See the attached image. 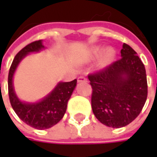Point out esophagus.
<instances>
[{"mask_svg": "<svg viewBox=\"0 0 157 157\" xmlns=\"http://www.w3.org/2000/svg\"><path fill=\"white\" fill-rule=\"evenodd\" d=\"M87 81V79H86V77L85 76H79L78 77V82H86Z\"/></svg>", "mask_w": 157, "mask_h": 157, "instance_id": "esophagus-1", "label": "esophagus"}]
</instances>
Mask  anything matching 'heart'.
I'll use <instances>...</instances> for the list:
<instances>
[{"label": "heart", "instance_id": "heart-1", "mask_svg": "<svg viewBox=\"0 0 157 157\" xmlns=\"http://www.w3.org/2000/svg\"><path fill=\"white\" fill-rule=\"evenodd\" d=\"M102 50L103 49L101 47H95L94 48V49H92L88 52V54L86 55V59L87 60H93L94 58H97L101 54ZM114 56H115V51L113 49H112V48H107L103 52L101 62H102L103 64H107V63H109L110 62L113 61V59L114 58Z\"/></svg>", "mask_w": 157, "mask_h": 157}]
</instances>
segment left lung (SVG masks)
<instances>
[{
    "label": "left lung",
    "mask_w": 157,
    "mask_h": 157,
    "mask_svg": "<svg viewBox=\"0 0 157 157\" xmlns=\"http://www.w3.org/2000/svg\"><path fill=\"white\" fill-rule=\"evenodd\" d=\"M121 58L88 75L92 109L105 125L120 128L141 113L147 98L145 68L135 50L123 44Z\"/></svg>",
    "instance_id": "8db88e82"
}]
</instances>
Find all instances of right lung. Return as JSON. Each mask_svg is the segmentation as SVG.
Wrapping results in <instances>:
<instances>
[{
    "instance_id": "add662e5",
    "label": "right lung",
    "mask_w": 157,
    "mask_h": 157,
    "mask_svg": "<svg viewBox=\"0 0 157 157\" xmlns=\"http://www.w3.org/2000/svg\"><path fill=\"white\" fill-rule=\"evenodd\" d=\"M43 48L41 40L33 42L22 48L15 55L8 75V93L13 109L22 122L41 130L55 125L63 117L68 101L77 83L76 79L68 82H60L47 97L36 104H25L17 98L13 87V76L16 67L26 54L38 52Z\"/></svg>"
}]
</instances>
